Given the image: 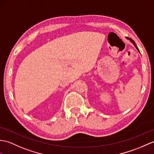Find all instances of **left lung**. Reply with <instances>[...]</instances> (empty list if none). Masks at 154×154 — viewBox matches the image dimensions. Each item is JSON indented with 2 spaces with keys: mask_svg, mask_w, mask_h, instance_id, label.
<instances>
[{
  "mask_svg": "<svg viewBox=\"0 0 154 154\" xmlns=\"http://www.w3.org/2000/svg\"><path fill=\"white\" fill-rule=\"evenodd\" d=\"M127 39H128V40H129L131 42H132V43H133V45H134V46H135V47H136V48H137V51L139 52H140V51H139V49L138 48V47H137V45H136V43H135V42H134V41L133 40V39H132V38H129V37H127Z\"/></svg>",
  "mask_w": 154,
  "mask_h": 154,
  "instance_id": "1",
  "label": "left lung"
}]
</instances>
